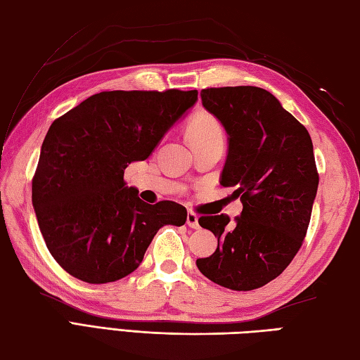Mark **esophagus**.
Instances as JSON below:
<instances>
[{
    "instance_id": "esophagus-1",
    "label": "esophagus",
    "mask_w": 360,
    "mask_h": 360,
    "mask_svg": "<svg viewBox=\"0 0 360 360\" xmlns=\"http://www.w3.org/2000/svg\"><path fill=\"white\" fill-rule=\"evenodd\" d=\"M187 226L192 229H200V224H198V215L195 212L187 213Z\"/></svg>"
}]
</instances>
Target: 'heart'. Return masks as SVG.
<instances>
[{
  "label": "heart",
  "mask_w": 360,
  "mask_h": 360,
  "mask_svg": "<svg viewBox=\"0 0 360 360\" xmlns=\"http://www.w3.org/2000/svg\"><path fill=\"white\" fill-rule=\"evenodd\" d=\"M187 133L193 145L212 141H224V129L217 117L212 114L201 112L190 120Z\"/></svg>",
  "instance_id": "1"
}]
</instances>
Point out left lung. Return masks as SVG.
Returning <instances> with one entry per match:
<instances>
[{"mask_svg":"<svg viewBox=\"0 0 360 360\" xmlns=\"http://www.w3.org/2000/svg\"><path fill=\"white\" fill-rule=\"evenodd\" d=\"M201 101L229 134L221 186L235 187L243 212L233 224L224 213L198 219L218 248L196 266L219 286L258 289L286 269L307 236L319 187L311 136L263 88H207Z\"/></svg>","mask_w":360,"mask_h":360,"instance_id":"left-lung-1","label":"left lung"}]
</instances>
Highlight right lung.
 <instances>
[{
  "label": "right lung",
  "instance_id": "right-lung-1",
  "mask_svg": "<svg viewBox=\"0 0 360 360\" xmlns=\"http://www.w3.org/2000/svg\"><path fill=\"white\" fill-rule=\"evenodd\" d=\"M196 98V89L103 91L52 122L32 204L46 248L72 277L91 285L124 278L160 227L186 223V207L143 202L124 173L151 155Z\"/></svg>",
  "mask_w": 360,
  "mask_h": 360
}]
</instances>
